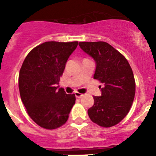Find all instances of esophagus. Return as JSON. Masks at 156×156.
Wrapping results in <instances>:
<instances>
[{
    "instance_id": "esophagus-1",
    "label": "esophagus",
    "mask_w": 156,
    "mask_h": 156,
    "mask_svg": "<svg viewBox=\"0 0 156 156\" xmlns=\"http://www.w3.org/2000/svg\"><path fill=\"white\" fill-rule=\"evenodd\" d=\"M74 94H75L76 98H81L82 96H83V94H80V93H78V92H75L74 93Z\"/></svg>"
}]
</instances>
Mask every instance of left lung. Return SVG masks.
I'll list each match as a JSON object with an SVG mask.
<instances>
[{
	"instance_id": "8db88e82",
	"label": "left lung",
	"mask_w": 156,
	"mask_h": 156,
	"mask_svg": "<svg viewBox=\"0 0 156 156\" xmlns=\"http://www.w3.org/2000/svg\"><path fill=\"white\" fill-rule=\"evenodd\" d=\"M78 45L96 63L94 78L102 86L100 97L88 109L93 122L105 128L116 125L129 113L134 100L136 82L125 56L105 42H81Z\"/></svg>"
}]
</instances>
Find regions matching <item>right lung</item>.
<instances>
[{
    "instance_id": "1",
    "label": "right lung",
    "mask_w": 156,
    "mask_h": 156,
    "mask_svg": "<svg viewBox=\"0 0 156 156\" xmlns=\"http://www.w3.org/2000/svg\"><path fill=\"white\" fill-rule=\"evenodd\" d=\"M78 41H50L31 50L19 74L22 102L34 122L46 129H55L66 122L75 103L74 94H66L58 86L66 63Z\"/></svg>"
}]
</instances>
